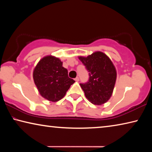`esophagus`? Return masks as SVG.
I'll list each match as a JSON object with an SVG mask.
<instances>
[{
	"instance_id": "obj_1",
	"label": "esophagus",
	"mask_w": 152,
	"mask_h": 152,
	"mask_svg": "<svg viewBox=\"0 0 152 152\" xmlns=\"http://www.w3.org/2000/svg\"><path fill=\"white\" fill-rule=\"evenodd\" d=\"M74 80H75L76 82H78L79 81V78H78V77H76V78H74Z\"/></svg>"
}]
</instances>
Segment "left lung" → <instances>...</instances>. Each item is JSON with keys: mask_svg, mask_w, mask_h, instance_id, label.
Wrapping results in <instances>:
<instances>
[{"mask_svg": "<svg viewBox=\"0 0 152 152\" xmlns=\"http://www.w3.org/2000/svg\"><path fill=\"white\" fill-rule=\"evenodd\" d=\"M78 58L89 72L88 81L80 84L86 99L94 104L107 102L111 96L117 78L116 69L111 60L101 51Z\"/></svg>", "mask_w": 152, "mask_h": 152, "instance_id": "8db88e82", "label": "left lung"}]
</instances>
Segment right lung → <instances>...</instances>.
<instances>
[{
  "label": "right lung",
  "instance_id": "obj_1",
  "mask_svg": "<svg viewBox=\"0 0 152 152\" xmlns=\"http://www.w3.org/2000/svg\"><path fill=\"white\" fill-rule=\"evenodd\" d=\"M33 80L40 94L44 99L56 102L65 96L75 81L70 78L62 61L52 56L41 60L33 70Z\"/></svg>",
  "mask_w": 152,
  "mask_h": 152
}]
</instances>
